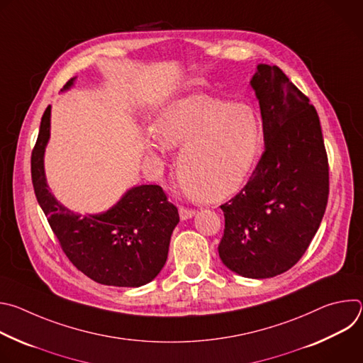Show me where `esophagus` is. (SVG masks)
I'll use <instances>...</instances> for the list:
<instances>
[{
    "label": "esophagus",
    "instance_id": "esophagus-1",
    "mask_svg": "<svg viewBox=\"0 0 363 363\" xmlns=\"http://www.w3.org/2000/svg\"><path fill=\"white\" fill-rule=\"evenodd\" d=\"M195 216V211L194 210H189V208H185V206H179V217L182 221H186L189 218H192Z\"/></svg>",
    "mask_w": 363,
    "mask_h": 363
}]
</instances>
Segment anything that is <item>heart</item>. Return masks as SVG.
Here are the masks:
<instances>
[{
    "instance_id": "b5f03b06",
    "label": "heart",
    "mask_w": 363,
    "mask_h": 363,
    "mask_svg": "<svg viewBox=\"0 0 363 363\" xmlns=\"http://www.w3.org/2000/svg\"><path fill=\"white\" fill-rule=\"evenodd\" d=\"M146 150L162 157L181 147L177 171L185 188L208 201L235 192L252 171L263 139L255 109L205 94H188L167 105L157 118Z\"/></svg>"
}]
</instances>
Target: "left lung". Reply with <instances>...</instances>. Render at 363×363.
I'll list each match as a JSON object with an SVG mask.
<instances>
[{"mask_svg":"<svg viewBox=\"0 0 363 363\" xmlns=\"http://www.w3.org/2000/svg\"><path fill=\"white\" fill-rule=\"evenodd\" d=\"M260 105L264 152L247 185L221 205L223 264L248 279L291 269L319 230L329 195L320 121L277 67L258 65L250 80Z\"/></svg>","mask_w":363,"mask_h":363,"instance_id":"left-lung-1","label":"left lung"}]
</instances>
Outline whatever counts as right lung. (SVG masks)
I'll return each mask as SVG.
<instances>
[{"instance_id":"add662e5","label":"right lung","mask_w":363,"mask_h":363,"mask_svg":"<svg viewBox=\"0 0 363 363\" xmlns=\"http://www.w3.org/2000/svg\"><path fill=\"white\" fill-rule=\"evenodd\" d=\"M76 77L62 91L70 90ZM51 106L41 118L31 155V177L37 201L59 238L69 260L96 283L116 287H140L164 269L174 228L179 223L160 185H135L109 210L77 214L51 194L44 153L50 140Z\"/></svg>"}]
</instances>
